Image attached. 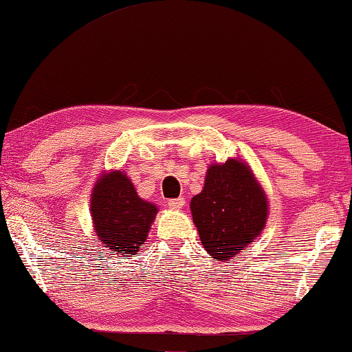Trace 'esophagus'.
<instances>
[{"label":"esophagus","instance_id":"1","mask_svg":"<svg viewBox=\"0 0 352 352\" xmlns=\"http://www.w3.org/2000/svg\"><path fill=\"white\" fill-rule=\"evenodd\" d=\"M168 206L173 210H181L184 206H186V198H173L168 201Z\"/></svg>","mask_w":352,"mask_h":352}]
</instances>
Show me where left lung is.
<instances>
[{
  "mask_svg": "<svg viewBox=\"0 0 352 352\" xmlns=\"http://www.w3.org/2000/svg\"><path fill=\"white\" fill-rule=\"evenodd\" d=\"M190 209L206 251L228 261L262 232L268 203L250 166L229 159L209 166L203 192Z\"/></svg>",
  "mask_w": 352,
  "mask_h": 352,
  "instance_id": "left-lung-1",
  "label": "left lung"
}]
</instances>
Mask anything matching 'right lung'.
Wrapping results in <instances>:
<instances>
[{
  "label": "right lung",
  "instance_id": "1",
  "mask_svg": "<svg viewBox=\"0 0 352 352\" xmlns=\"http://www.w3.org/2000/svg\"><path fill=\"white\" fill-rule=\"evenodd\" d=\"M90 207L98 237L118 256L135 254L140 250L157 214V207L138 198L122 171L98 181Z\"/></svg>",
  "mask_w": 352,
  "mask_h": 352
}]
</instances>
